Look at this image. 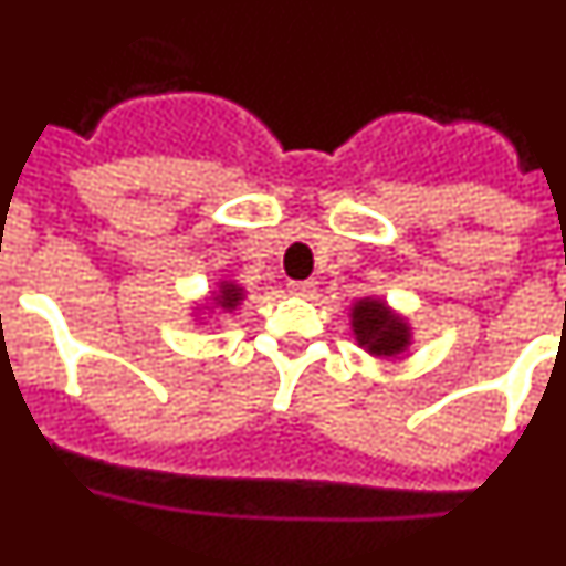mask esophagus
<instances>
[{
    "label": "esophagus",
    "instance_id": "obj_1",
    "mask_svg": "<svg viewBox=\"0 0 566 566\" xmlns=\"http://www.w3.org/2000/svg\"><path fill=\"white\" fill-rule=\"evenodd\" d=\"M289 292L297 294V297H312V294L317 292V283H314V280H292V283H289Z\"/></svg>",
    "mask_w": 566,
    "mask_h": 566
}]
</instances>
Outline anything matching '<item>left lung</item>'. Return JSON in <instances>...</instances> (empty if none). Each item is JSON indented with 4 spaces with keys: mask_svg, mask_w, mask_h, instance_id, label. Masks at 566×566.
<instances>
[{
    "mask_svg": "<svg viewBox=\"0 0 566 566\" xmlns=\"http://www.w3.org/2000/svg\"><path fill=\"white\" fill-rule=\"evenodd\" d=\"M352 328L359 348L374 357H397L411 345V326L379 297H363L354 303Z\"/></svg>",
    "mask_w": 566,
    "mask_h": 566,
    "instance_id": "obj_1",
    "label": "left lung"
}]
</instances>
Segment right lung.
<instances>
[{
	"label": "right lung",
	"instance_id": "right-lung-1",
	"mask_svg": "<svg viewBox=\"0 0 566 566\" xmlns=\"http://www.w3.org/2000/svg\"><path fill=\"white\" fill-rule=\"evenodd\" d=\"M240 300H243V289L232 280H223V283H218V292L212 294V306L223 308V312H234L240 306Z\"/></svg>",
	"mask_w": 566,
	"mask_h": 566
}]
</instances>
